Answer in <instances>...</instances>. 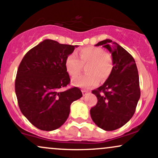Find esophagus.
<instances>
[{
    "label": "esophagus",
    "mask_w": 158,
    "mask_h": 158,
    "mask_svg": "<svg viewBox=\"0 0 158 158\" xmlns=\"http://www.w3.org/2000/svg\"><path fill=\"white\" fill-rule=\"evenodd\" d=\"M81 92H82V94H83V96H86V95L87 94V92L86 90H81Z\"/></svg>",
    "instance_id": "1"
}]
</instances>
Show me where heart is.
I'll return each mask as SVG.
<instances>
[{
	"label": "heart",
	"instance_id": "b5f03b06",
	"mask_svg": "<svg viewBox=\"0 0 158 158\" xmlns=\"http://www.w3.org/2000/svg\"><path fill=\"white\" fill-rule=\"evenodd\" d=\"M79 60L74 54L68 55L65 60V68L71 77L79 75L82 70V65L87 64V73L73 79L74 85L89 89L102 81L107 80L113 69V60L111 55L104 52L98 47L89 46L81 48L78 52Z\"/></svg>",
	"mask_w": 158,
	"mask_h": 158
}]
</instances>
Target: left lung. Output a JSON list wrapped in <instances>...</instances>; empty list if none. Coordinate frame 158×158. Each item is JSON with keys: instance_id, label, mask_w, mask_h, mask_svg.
<instances>
[{"instance_id": "1", "label": "left lung", "mask_w": 158, "mask_h": 158, "mask_svg": "<svg viewBox=\"0 0 158 158\" xmlns=\"http://www.w3.org/2000/svg\"><path fill=\"white\" fill-rule=\"evenodd\" d=\"M95 45H102L111 53L113 69L103 85L92 91L98 102L90 109V116L102 130H115L135 112L140 96L138 68L131 54L115 42L106 39Z\"/></svg>"}]
</instances>
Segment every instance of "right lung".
<instances>
[{
  "label": "right lung",
  "instance_id": "right-lung-1",
  "mask_svg": "<svg viewBox=\"0 0 158 158\" xmlns=\"http://www.w3.org/2000/svg\"><path fill=\"white\" fill-rule=\"evenodd\" d=\"M77 47L44 40L26 53L19 65L15 79L19 107L40 130L60 127L69 116L72 102L82 96L76 87L61 90L71 81L65 60Z\"/></svg>",
  "mask_w": 158,
  "mask_h": 158
}]
</instances>
